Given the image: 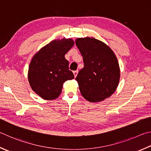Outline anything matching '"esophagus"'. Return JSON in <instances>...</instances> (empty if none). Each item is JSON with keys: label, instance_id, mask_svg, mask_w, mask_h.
Instances as JSON below:
<instances>
[{"label": "esophagus", "instance_id": "34e87169", "mask_svg": "<svg viewBox=\"0 0 151 151\" xmlns=\"http://www.w3.org/2000/svg\"><path fill=\"white\" fill-rule=\"evenodd\" d=\"M78 73V70H76V71H73V74H74V76H75V78L77 76Z\"/></svg>", "mask_w": 151, "mask_h": 151}]
</instances>
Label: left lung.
<instances>
[{
	"label": "left lung",
	"mask_w": 151,
	"mask_h": 151,
	"mask_svg": "<svg viewBox=\"0 0 151 151\" xmlns=\"http://www.w3.org/2000/svg\"><path fill=\"white\" fill-rule=\"evenodd\" d=\"M76 44L83 56L84 67L76 80L81 94L89 102H100L115 91L120 79V68L113 50L94 38H80Z\"/></svg>",
	"instance_id": "obj_1"
}]
</instances>
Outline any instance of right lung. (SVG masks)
Segmentation results:
<instances>
[{
  "instance_id": "1",
  "label": "right lung",
  "mask_w": 151,
  "mask_h": 151,
  "mask_svg": "<svg viewBox=\"0 0 151 151\" xmlns=\"http://www.w3.org/2000/svg\"><path fill=\"white\" fill-rule=\"evenodd\" d=\"M74 45L71 38L54 40L34 54L28 79L32 90L42 99L53 100L61 93L63 83L74 78L65 54Z\"/></svg>"
}]
</instances>
